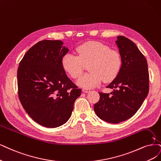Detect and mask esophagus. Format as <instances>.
I'll return each instance as SVG.
<instances>
[{
	"label": "esophagus",
	"mask_w": 161,
	"mask_h": 161,
	"mask_svg": "<svg viewBox=\"0 0 161 161\" xmlns=\"http://www.w3.org/2000/svg\"><path fill=\"white\" fill-rule=\"evenodd\" d=\"M82 91H83V92H84V93L90 92V90H89V89H87V88H83L82 89Z\"/></svg>",
	"instance_id": "1"
}]
</instances>
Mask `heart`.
<instances>
[{
    "label": "heart",
    "mask_w": 161,
    "mask_h": 161,
    "mask_svg": "<svg viewBox=\"0 0 161 161\" xmlns=\"http://www.w3.org/2000/svg\"><path fill=\"white\" fill-rule=\"evenodd\" d=\"M77 55L67 53L62 57L64 69L74 79L78 78L88 64V73L77 81V84L86 88L97 86L103 80L110 82L119 73L122 59L120 53L98 42H87L76 47Z\"/></svg>",
    "instance_id": "b5f03b06"
}]
</instances>
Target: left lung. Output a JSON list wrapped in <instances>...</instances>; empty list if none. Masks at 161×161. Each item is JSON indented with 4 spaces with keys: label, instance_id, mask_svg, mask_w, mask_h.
<instances>
[{
    "label": "left lung",
    "instance_id": "8db88e82",
    "mask_svg": "<svg viewBox=\"0 0 161 161\" xmlns=\"http://www.w3.org/2000/svg\"><path fill=\"white\" fill-rule=\"evenodd\" d=\"M117 38L115 42L122 65L118 75L107 86L114 91L110 93H99V102L94 105L96 115L110 123H121L133 117L141 108L149 90L145 57L133 41L123 36Z\"/></svg>",
    "mask_w": 161,
    "mask_h": 161
}]
</instances>
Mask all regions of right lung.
Instances as JSON below:
<instances>
[{
  "label": "right lung",
  "mask_w": 161,
  "mask_h": 161,
  "mask_svg": "<svg viewBox=\"0 0 161 161\" xmlns=\"http://www.w3.org/2000/svg\"><path fill=\"white\" fill-rule=\"evenodd\" d=\"M63 44L60 40L38 42L25 53L17 71L22 107L34 121L46 127L66 123L81 92L62 67V57L69 51Z\"/></svg>",
  "instance_id": "1"
}]
</instances>
